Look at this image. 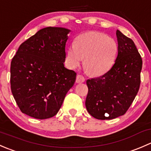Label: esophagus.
Returning a JSON list of instances; mask_svg holds the SVG:
<instances>
[{"label":"esophagus","instance_id":"1","mask_svg":"<svg viewBox=\"0 0 151 151\" xmlns=\"http://www.w3.org/2000/svg\"><path fill=\"white\" fill-rule=\"evenodd\" d=\"M85 82V78L83 76L80 75V74H78L77 76V78H76V83H82Z\"/></svg>","mask_w":151,"mask_h":151}]
</instances>
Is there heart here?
<instances>
[{
  "label": "heart",
  "instance_id": "obj_1",
  "mask_svg": "<svg viewBox=\"0 0 151 151\" xmlns=\"http://www.w3.org/2000/svg\"><path fill=\"white\" fill-rule=\"evenodd\" d=\"M118 45L112 38L96 31H89L79 35L74 45L67 50L68 64L77 68L83 58L85 70L93 77L107 72L115 62Z\"/></svg>",
  "mask_w": 151,
  "mask_h": 151
}]
</instances>
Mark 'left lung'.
<instances>
[{"instance_id": "8db88e82", "label": "left lung", "mask_w": 151, "mask_h": 151, "mask_svg": "<svg viewBox=\"0 0 151 151\" xmlns=\"http://www.w3.org/2000/svg\"><path fill=\"white\" fill-rule=\"evenodd\" d=\"M118 56L113 66L104 75L86 81L88 93L85 106L99 120H111L123 115L139 91L142 60L134 43L116 31Z\"/></svg>"}]
</instances>
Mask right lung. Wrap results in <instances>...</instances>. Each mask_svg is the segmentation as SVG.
Masks as SVG:
<instances>
[{"mask_svg": "<svg viewBox=\"0 0 151 151\" xmlns=\"http://www.w3.org/2000/svg\"><path fill=\"white\" fill-rule=\"evenodd\" d=\"M70 30L47 27L21 44L11 63V90L21 112L47 119L59 111L74 84L75 71L64 67Z\"/></svg>", "mask_w": 151, "mask_h": 151, "instance_id": "add662e5", "label": "right lung"}]
</instances>
